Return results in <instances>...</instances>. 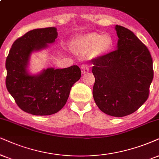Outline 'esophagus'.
<instances>
[{
  "label": "esophagus",
  "mask_w": 159,
  "mask_h": 159,
  "mask_svg": "<svg viewBox=\"0 0 159 159\" xmlns=\"http://www.w3.org/2000/svg\"><path fill=\"white\" fill-rule=\"evenodd\" d=\"M81 70L82 74H86L89 71V68L88 67V65H82L81 67Z\"/></svg>",
  "instance_id": "1"
}]
</instances>
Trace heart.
<instances>
[{"instance_id":"b5f03b06","label":"heart","mask_w":159,"mask_h":159,"mask_svg":"<svg viewBox=\"0 0 159 159\" xmlns=\"http://www.w3.org/2000/svg\"><path fill=\"white\" fill-rule=\"evenodd\" d=\"M114 47V39L108 34L102 35L98 32H89L76 39L73 51L79 56L88 54L90 59L105 56Z\"/></svg>"}]
</instances>
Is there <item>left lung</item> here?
I'll use <instances>...</instances> for the list:
<instances>
[{
	"instance_id": "8db88e82",
	"label": "left lung",
	"mask_w": 159,
	"mask_h": 159,
	"mask_svg": "<svg viewBox=\"0 0 159 159\" xmlns=\"http://www.w3.org/2000/svg\"><path fill=\"white\" fill-rule=\"evenodd\" d=\"M115 29L117 49L92 61V94L102 111L121 117L148 100L153 70L150 51L133 32L118 25Z\"/></svg>"
}]
</instances>
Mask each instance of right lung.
<instances>
[{
  "label": "right lung",
  "mask_w": 159,
  "mask_h": 159,
  "mask_svg": "<svg viewBox=\"0 0 159 159\" xmlns=\"http://www.w3.org/2000/svg\"><path fill=\"white\" fill-rule=\"evenodd\" d=\"M54 27L31 30L16 39L6 60V86L17 105L33 115L57 113L67 103L72 86L80 79L81 69L48 68L37 75L28 72L30 56L48 47L57 38Z\"/></svg>",
  "instance_id": "right-lung-1"
}]
</instances>
